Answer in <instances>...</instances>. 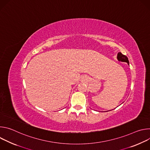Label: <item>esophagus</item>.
<instances>
[{
  "label": "esophagus",
  "instance_id": "34e87169",
  "mask_svg": "<svg viewBox=\"0 0 150 150\" xmlns=\"http://www.w3.org/2000/svg\"><path fill=\"white\" fill-rule=\"evenodd\" d=\"M86 80H87V77L86 76H83L82 78V81H86Z\"/></svg>",
  "mask_w": 150,
  "mask_h": 150
}]
</instances>
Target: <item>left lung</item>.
I'll return each mask as SVG.
<instances>
[{
  "mask_svg": "<svg viewBox=\"0 0 150 150\" xmlns=\"http://www.w3.org/2000/svg\"><path fill=\"white\" fill-rule=\"evenodd\" d=\"M118 60L121 61V62H126L129 65V60H128V58L127 57V56H126L125 55H123L122 53L119 52L117 54V57Z\"/></svg>",
  "mask_w": 150,
  "mask_h": 150,
  "instance_id": "left-lung-1",
  "label": "left lung"
}]
</instances>
